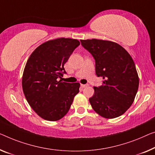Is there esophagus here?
Segmentation results:
<instances>
[{"mask_svg":"<svg viewBox=\"0 0 155 155\" xmlns=\"http://www.w3.org/2000/svg\"><path fill=\"white\" fill-rule=\"evenodd\" d=\"M88 86V84H81V87H86Z\"/></svg>","mask_w":155,"mask_h":155,"instance_id":"obj_1","label":"esophagus"}]
</instances>
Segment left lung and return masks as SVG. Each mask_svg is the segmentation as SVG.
<instances>
[{
	"mask_svg": "<svg viewBox=\"0 0 155 155\" xmlns=\"http://www.w3.org/2000/svg\"><path fill=\"white\" fill-rule=\"evenodd\" d=\"M81 43L95 61L96 75L103 78L89 99L92 108L105 118L119 117L131 107L138 91L139 79L132 58L114 41L92 39Z\"/></svg>",
	"mask_w": 155,
	"mask_h": 155,
	"instance_id": "left-lung-1",
	"label": "left lung"
}]
</instances>
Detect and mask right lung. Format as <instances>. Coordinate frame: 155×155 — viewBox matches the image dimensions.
I'll use <instances>...</instances> for the list:
<instances>
[{
    "label": "right lung",
    "instance_id": "obj_1",
    "mask_svg": "<svg viewBox=\"0 0 155 155\" xmlns=\"http://www.w3.org/2000/svg\"><path fill=\"white\" fill-rule=\"evenodd\" d=\"M79 41L58 38L41 44L28 60L22 77V87L29 105L41 118L56 121L67 114L79 83L61 82L66 73L64 64Z\"/></svg>",
    "mask_w": 155,
    "mask_h": 155
}]
</instances>
